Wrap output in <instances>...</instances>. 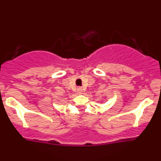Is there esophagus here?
Here are the masks:
<instances>
[{
	"instance_id": "34e87169",
	"label": "esophagus",
	"mask_w": 161,
	"mask_h": 161,
	"mask_svg": "<svg viewBox=\"0 0 161 161\" xmlns=\"http://www.w3.org/2000/svg\"><path fill=\"white\" fill-rule=\"evenodd\" d=\"M77 91H78L79 93H80V92H82V88H81V87H79V88H77Z\"/></svg>"
}]
</instances>
